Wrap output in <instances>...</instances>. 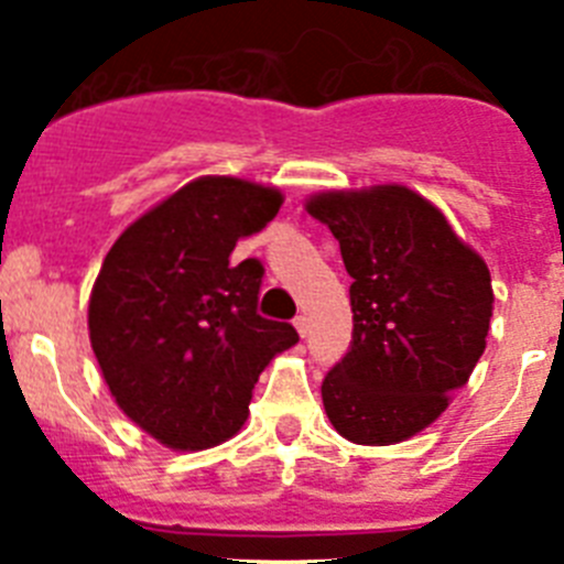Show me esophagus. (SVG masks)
<instances>
[{"label": "esophagus", "instance_id": "34e87169", "mask_svg": "<svg viewBox=\"0 0 564 564\" xmlns=\"http://www.w3.org/2000/svg\"><path fill=\"white\" fill-rule=\"evenodd\" d=\"M293 325H296L299 336L307 338V333H311V318H307V316H296V318H293Z\"/></svg>", "mask_w": 564, "mask_h": 564}]
</instances>
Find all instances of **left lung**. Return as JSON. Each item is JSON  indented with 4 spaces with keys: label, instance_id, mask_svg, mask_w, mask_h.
I'll return each mask as SVG.
<instances>
[{
    "label": "left lung",
    "instance_id": "8db88e82",
    "mask_svg": "<svg viewBox=\"0 0 564 564\" xmlns=\"http://www.w3.org/2000/svg\"><path fill=\"white\" fill-rule=\"evenodd\" d=\"M307 212L352 276V341L322 381L327 417L352 443L406 441L449 406L486 350V262L406 186L318 194Z\"/></svg>",
    "mask_w": 564,
    "mask_h": 564
}]
</instances>
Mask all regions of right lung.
<instances>
[{
  "mask_svg": "<svg viewBox=\"0 0 564 564\" xmlns=\"http://www.w3.org/2000/svg\"><path fill=\"white\" fill-rule=\"evenodd\" d=\"M276 188L200 177L115 239L89 296V341L115 403L172 449H206L246 423L259 372L299 341L259 316L265 268L231 262L276 217Z\"/></svg>",
  "mask_w": 564,
  "mask_h": 564,
  "instance_id": "right-lung-1",
  "label": "right lung"
}]
</instances>
